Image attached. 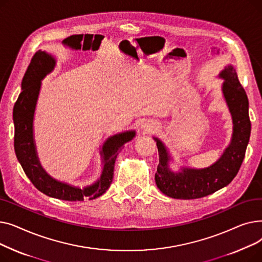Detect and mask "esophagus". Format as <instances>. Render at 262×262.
Returning <instances> with one entry per match:
<instances>
[{
	"instance_id": "1",
	"label": "esophagus",
	"mask_w": 262,
	"mask_h": 262,
	"mask_svg": "<svg viewBox=\"0 0 262 262\" xmlns=\"http://www.w3.org/2000/svg\"><path fill=\"white\" fill-rule=\"evenodd\" d=\"M146 129H147V128H146Z\"/></svg>"
}]
</instances>
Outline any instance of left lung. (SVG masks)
<instances>
[{
    "label": "left lung",
    "mask_w": 262,
    "mask_h": 262,
    "mask_svg": "<svg viewBox=\"0 0 262 262\" xmlns=\"http://www.w3.org/2000/svg\"><path fill=\"white\" fill-rule=\"evenodd\" d=\"M220 77L224 78L222 90L233 123L231 142L221 158L209 168H186L173 173L168 168L170 157L166 146L155 138L159 153L155 182L162 193L170 198L193 200L207 196L227 186L240 170L251 136L249 100L232 66L226 67Z\"/></svg>",
    "instance_id": "8db88e82"
}]
</instances>
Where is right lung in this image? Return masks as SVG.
<instances>
[{"mask_svg": "<svg viewBox=\"0 0 262 262\" xmlns=\"http://www.w3.org/2000/svg\"><path fill=\"white\" fill-rule=\"evenodd\" d=\"M55 60L50 54L38 51L31 60L22 79V91L13 106V124H15V152L22 169L33 185L48 196L63 201L94 200L107 191L114 180V170L117 156L123 144L130 141L135 132H125L115 135L103 145L104 168L100 180L84 189L69 186L53 180L40 166L33 138V118L39 94L41 79L50 73Z\"/></svg>", "mask_w": 262, "mask_h": 262, "instance_id": "right-lung-1", "label": "right lung"}]
</instances>
